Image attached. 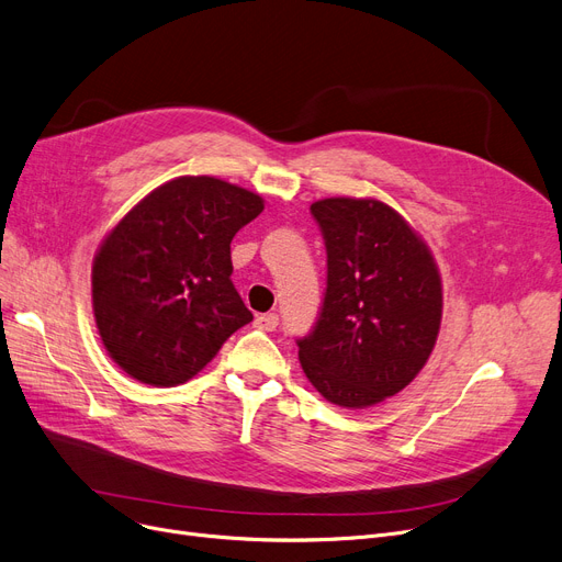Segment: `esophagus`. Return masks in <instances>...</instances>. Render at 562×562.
<instances>
[{
	"instance_id": "obj_1",
	"label": "esophagus",
	"mask_w": 562,
	"mask_h": 562,
	"mask_svg": "<svg viewBox=\"0 0 562 562\" xmlns=\"http://www.w3.org/2000/svg\"><path fill=\"white\" fill-rule=\"evenodd\" d=\"M278 323H280V318H278V314H273V312L259 314V316L255 318V326L261 328V330H266V333H273V330L278 328Z\"/></svg>"
}]
</instances>
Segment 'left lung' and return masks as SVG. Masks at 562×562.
<instances>
[{"mask_svg": "<svg viewBox=\"0 0 562 562\" xmlns=\"http://www.w3.org/2000/svg\"><path fill=\"white\" fill-rule=\"evenodd\" d=\"M328 255L323 303L299 358L316 392L360 409L409 385L432 352L441 282L432 255L378 200L328 198L310 206Z\"/></svg>", "mask_w": 562, "mask_h": 562, "instance_id": "8db88e82", "label": "left lung"}]
</instances>
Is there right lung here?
I'll return each instance as SVG.
<instances>
[{
	"label": "right lung",
	"instance_id": "1",
	"mask_svg": "<svg viewBox=\"0 0 562 562\" xmlns=\"http://www.w3.org/2000/svg\"><path fill=\"white\" fill-rule=\"evenodd\" d=\"M261 210L257 193L216 177H177L111 229L93 261V312L117 367L145 385H182L252 321L229 244Z\"/></svg>",
	"mask_w": 562,
	"mask_h": 562
}]
</instances>
